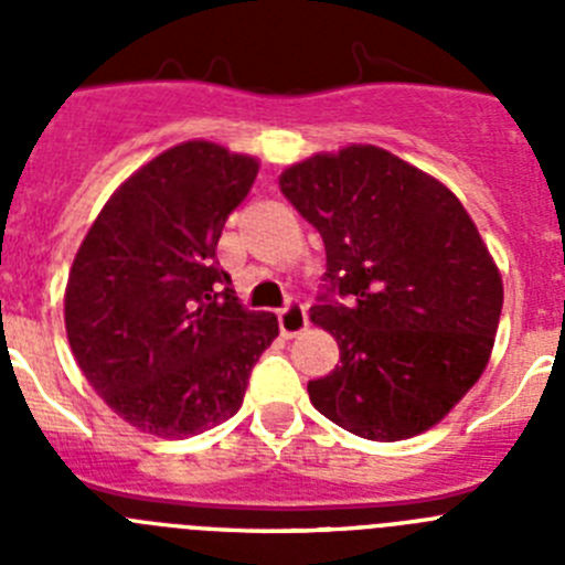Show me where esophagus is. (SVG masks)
<instances>
[{
	"label": "esophagus",
	"mask_w": 565,
	"mask_h": 565,
	"mask_svg": "<svg viewBox=\"0 0 565 565\" xmlns=\"http://www.w3.org/2000/svg\"><path fill=\"white\" fill-rule=\"evenodd\" d=\"M277 317H279V331H282V337L288 339L299 337V333L308 328V311L299 299H291V302L277 313Z\"/></svg>",
	"instance_id": "1"
}]
</instances>
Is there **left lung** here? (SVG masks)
Returning a JSON list of instances; mask_svg holds the SVG:
<instances>
[{
    "instance_id": "left-lung-1",
    "label": "left lung",
    "mask_w": 565,
    "mask_h": 565,
    "mask_svg": "<svg viewBox=\"0 0 565 565\" xmlns=\"http://www.w3.org/2000/svg\"><path fill=\"white\" fill-rule=\"evenodd\" d=\"M279 189L322 234L339 299L311 322L339 344L311 404L353 436L430 430L487 371L503 282L478 226L438 178L373 143L317 152Z\"/></svg>"
}]
</instances>
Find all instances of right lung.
I'll return each mask as SVG.
<instances>
[{
  "instance_id": "1",
  "label": "right lung",
  "mask_w": 565,
  "mask_h": 565,
  "mask_svg": "<svg viewBox=\"0 0 565 565\" xmlns=\"http://www.w3.org/2000/svg\"><path fill=\"white\" fill-rule=\"evenodd\" d=\"M259 161L183 141L135 169L78 246L64 328L93 391L135 430L189 438L243 404L277 317L246 311L217 263Z\"/></svg>"
}]
</instances>
